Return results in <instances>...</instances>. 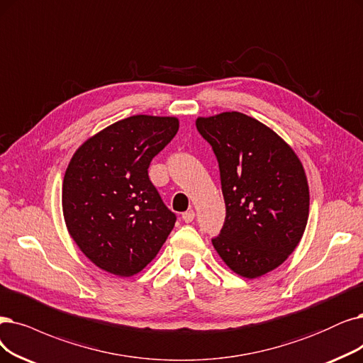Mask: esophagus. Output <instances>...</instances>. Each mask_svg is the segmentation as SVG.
Listing matches in <instances>:
<instances>
[{"instance_id":"esophagus-1","label":"esophagus","mask_w":363,"mask_h":363,"mask_svg":"<svg viewBox=\"0 0 363 363\" xmlns=\"http://www.w3.org/2000/svg\"><path fill=\"white\" fill-rule=\"evenodd\" d=\"M182 219L186 222V223H191L194 219H195V211L194 210H187L183 213Z\"/></svg>"}]
</instances>
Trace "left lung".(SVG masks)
<instances>
[{
	"mask_svg": "<svg viewBox=\"0 0 363 363\" xmlns=\"http://www.w3.org/2000/svg\"><path fill=\"white\" fill-rule=\"evenodd\" d=\"M217 157L226 217L211 240L223 262L245 279L280 267L299 244L310 211L306 171L271 128L238 111L198 118Z\"/></svg>",
	"mask_w": 363,
	"mask_h": 363,
	"instance_id": "left-lung-1",
	"label": "left lung"
}]
</instances>
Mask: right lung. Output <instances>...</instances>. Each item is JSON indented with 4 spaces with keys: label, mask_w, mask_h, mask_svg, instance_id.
I'll use <instances>...</instances> for the list:
<instances>
[{
    "label": "right lung",
    "mask_w": 363,
    "mask_h": 363,
    "mask_svg": "<svg viewBox=\"0 0 363 363\" xmlns=\"http://www.w3.org/2000/svg\"><path fill=\"white\" fill-rule=\"evenodd\" d=\"M177 131V118L137 114L104 128L72 155L62 183L64 219L98 268L131 277L168 238L176 214L147 169Z\"/></svg>",
    "instance_id": "obj_1"
}]
</instances>
